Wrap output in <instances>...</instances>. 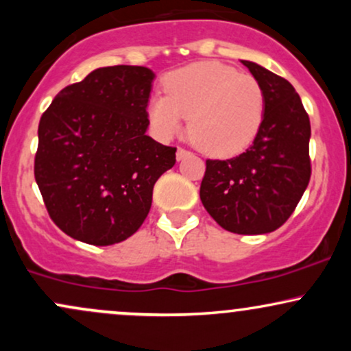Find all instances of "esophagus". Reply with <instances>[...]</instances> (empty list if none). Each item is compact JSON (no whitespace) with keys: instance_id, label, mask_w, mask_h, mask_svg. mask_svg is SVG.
Instances as JSON below:
<instances>
[{"instance_id":"obj_1","label":"esophagus","mask_w":351,"mask_h":351,"mask_svg":"<svg viewBox=\"0 0 351 351\" xmlns=\"http://www.w3.org/2000/svg\"><path fill=\"white\" fill-rule=\"evenodd\" d=\"M189 155V152L188 150H184V148H178V150H176V158L178 160H183V158H186V156Z\"/></svg>"}]
</instances>
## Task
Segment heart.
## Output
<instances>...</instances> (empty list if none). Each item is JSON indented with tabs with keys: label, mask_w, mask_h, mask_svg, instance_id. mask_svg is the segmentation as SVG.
Masks as SVG:
<instances>
[{
	"label": "heart",
	"mask_w": 351,
	"mask_h": 351,
	"mask_svg": "<svg viewBox=\"0 0 351 351\" xmlns=\"http://www.w3.org/2000/svg\"><path fill=\"white\" fill-rule=\"evenodd\" d=\"M165 95L148 104L156 135L170 140L184 128L204 153L234 156L254 142L264 122L265 94L254 75L216 60L189 64L165 79Z\"/></svg>",
	"instance_id": "heart-1"
}]
</instances>
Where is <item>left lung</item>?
I'll use <instances>...</instances> for the list:
<instances>
[{
	"label": "left lung",
	"instance_id": "8db88e82",
	"mask_svg": "<svg viewBox=\"0 0 351 351\" xmlns=\"http://www.w3.org/2000/svg\"><path fill=\"white\" fill-rule=\"evenodd\" d=\"M243 64L264 88L263 127L241 155L206 160L199 198L226 231L265 234L291 217L310 181V120L289 80L256 62Z\"/></svg>",
	"mask_w": 351,
	"mask_h": 351
}]
</instances>
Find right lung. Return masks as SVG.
<instances>
[{
  "mask_svg": "<svg viewBox=\"0 0 351 351\" xmlns=\"http://www.w3.org/2000/svg\"><path fill=\"white\" fill-rule=\"evenodd\" d=\"M155 74L142 66L92 71L64 87L39 120L34 178L60 231L94 245L138 231L176 148L148 136Z\"/></svg>",
  "mask_w": 351,
  "mask_h": 351,
  "instance_id": "1",
  "label": "right lung"
}]
</instances>
